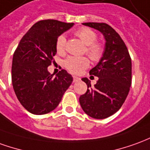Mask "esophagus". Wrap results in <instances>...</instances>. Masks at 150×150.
I'll return each instance as SVG.
<instances>
[{"instance_id": "obj_1", "label": "esophagus", "mask_w": 150, "mask_h": 150, "mask_svg": "<svg viewBox=\"0 0 150 150\" xmlns=\"http://www.w3.org/2000/svg\"><path fill=\"white\" fill-rule=\"evenodd\" d=\"M80 80V78H79L77 76H73V82L75 83V82H78Z\"/></svg>"}]
</instances>
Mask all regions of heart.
Listing matches in <instances>:
<instances>
[{
  "instance_id": "heart-1",
  "label": "heart",
  "mask_w": 150,
  "mask_h": 150,
  "mask_svg": "<svg viewBox=\"0 0 150 150\" xmlns=\"http://www.w3.org/2000/svg\"><path fill=\"white\" fill-rule=\"evenodd\" d=\"M76 35L87 45L86 53L94 62L100 59L103 54V47L100 44L96 43L97 35L89 28H80L75 32ZM66 37L62 35L56 41V50L58 53H63L66 48ZM89 66V60L85 57H69L64 61V67L73 74H80Z\"/></svg>"
}]
</instances>
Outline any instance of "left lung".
<instances>
[{
  "label": "left lung",
  "instance_id": "1",
  "mask_svg": "<svg viewBox=\"0 0 150 150\" xmlns=\"http://www.w3.org/2000/svg\"><path fill=\"white\" fill-rule=\"evenodd\" d=\"M103 35L105 50L99 62L91 69L90 75L98 77L91 87L89 79L83 78L88 90L79 97L83 110L93 119H103L119 110L126 100L132 84V60L120 35L106 23H85Z\"/></svg>",
  "mask_w": 150,
  "mask_h": 150
}]
</instances>
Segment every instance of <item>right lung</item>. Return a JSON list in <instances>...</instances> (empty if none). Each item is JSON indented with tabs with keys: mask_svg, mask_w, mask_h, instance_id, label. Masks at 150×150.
Instances as JSON below:
<instances>
[{
	"mask_svg": "<svg viewBox=\"0 0 150 150\" xmlns=\"http://www.w3.org/2000/svg\"><path fill=\"white\" fill-rule=\"evenodd\" d=\"M73 26L53 19L39 21L21 39L13 53V90L22 105L33 115L53 110L73 81L65 70L55 76L48 71L57 53V37Z\"/></svg>",
	"mask_w": 150,
	"mask_h": 150,
	"instance_id": "add662e5",
	"label": "right lung"
}]
</instances>
